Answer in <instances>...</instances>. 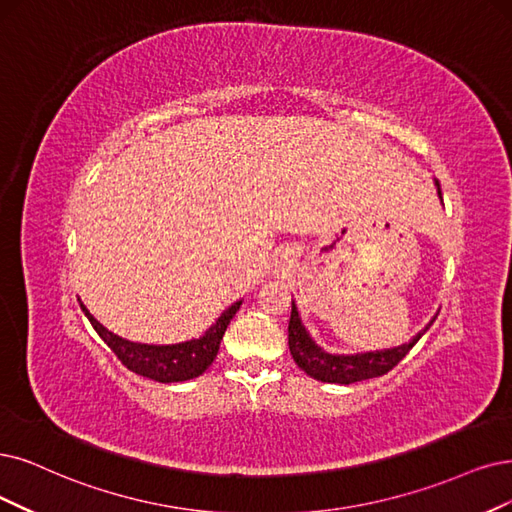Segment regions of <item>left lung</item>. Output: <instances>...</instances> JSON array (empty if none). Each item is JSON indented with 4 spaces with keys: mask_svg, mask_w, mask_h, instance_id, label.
Masks as SVG:
<instances>
[{
    "mask_svg": "<svg viewBox=\"0 0 512 512\" xmlns=\"http://www.w3.org/2000/svg\"><path fill=\"white\" fill-rule=\"evenodd\" d=\"M434 183H437L439 198H443L439 181ZM432 323L434 318L430 320L428 327H424V331H420L411 339L409 344L396 346L390 350H375L365 354H329L314 344V339L308 335L306 327L301 325V318L293 301L289 320V350L297 367L301 371H306L310 377H314V380L327 384H354L371 380V377H380L394 369L403 361L405 354L418 344V339L430 329Z\"/></svg>",
    "mask_w": 512,
    "mask_h": 512,
    "instance_id": "8db88e82",
    "label": "left lung"
}]
</instances>
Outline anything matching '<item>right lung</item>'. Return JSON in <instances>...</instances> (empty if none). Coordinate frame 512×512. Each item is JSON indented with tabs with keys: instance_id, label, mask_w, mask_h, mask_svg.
Wrapping results in <instances>:
<instances>
[{
	"instance_id": "obj_1",
	"label": "right lung",
	"mask_w": 512,
	"mask_h": 512,
	"mask_svg": "<svg viewBox=\"0 0 512 512\" xmlns=\"http://www.w3.org/2000/svg\"><path fill=\"white\" fill-rule=\"evenodd\" d=\"M90 325L101 335L103 342L111 348V352L120 358V363L130 369L132 373L149 377V380H156L162 384H173V382H187L194 380V377L202 375L208 367L213 365L215 356L219 352V344L223 339V333L230 325V320L236 316L242 301H236L230 308H227L217 323L208 329L200 339H192V342L173 344V346H147V344H135L113 335L107 331L97 318H94L84 304H80Z\"/></svg>"
}]
</instances>
